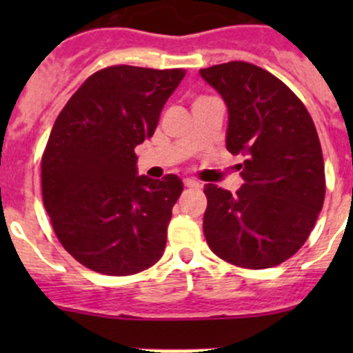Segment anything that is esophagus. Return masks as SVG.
<instances>
[{
  "label": "esophagus",
  "instance_id": "esophagus-1",
  "mask_svg": "<svg viewBox=\"0 0 353 353\" xmlns=\"http://www.w3.org/2000/svg\"><path fill=\"white\" fill-rule=\"evenodd\" d=\"M184 186L186 188H190V190H199V183L198 181H194V179H184Z\"/></svg>",
  "mask_w": 353,
  "mask_h": 353
}]
</instances>
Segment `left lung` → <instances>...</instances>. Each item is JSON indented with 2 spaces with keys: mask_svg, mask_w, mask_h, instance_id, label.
<instances>
[{
  "mask_svg": "<svg viewBox=\"0 0 353 353\" xmlns=\"http://www.w3.org/2000/svg\"><path fill=\"white\" fill-rule=\"evenodd\" d=\"M199 74L227 105V150L244 157L236 193L205 184L206 243L236 266L272 268L302 248L323 208L318 131L297 95L263 68L230 61Z\"/></svg>",
  "mask_w": 353,
  "mask_h": 353,
  "instance_id": "obj_1",
  "label": "left lung"
}]
</instances>
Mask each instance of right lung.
Listing matches in <instances>:
<instances>
[{"label": "right lung", "instance_id": "right-lung-1", "mask_svg": "<svg viewBox=\"0 0 353 353\" xmlns=\"http://www.w3.org/2000/svg\"><path fill=\"white\" fill-rule=\"evenodd\" d=\"M186 71L110 66L81 83L59 112L42 155V199L63 248L87 268L124 276L163 254L174 174L138 176L134 147L154 134Z\"/></svg>", "mask_w": 353, "mask_h": 353}]
</instances>
